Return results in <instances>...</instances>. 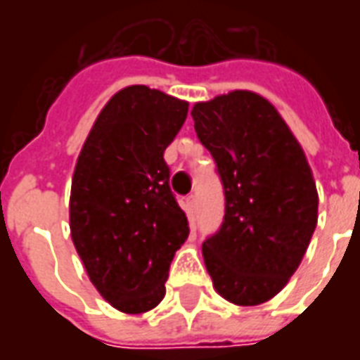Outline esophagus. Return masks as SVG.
<instances>
[{
  "label": "esophagus",
  "mask_w": 360,
  "mask_h": 360,
  "mask_svg": "<svg viewBox=\"0 0 360 360\" xmlns=\"http://www.w3.org/2000/svg\"><path fill=\"white\" fill-rule=\"evenodd\" d=\"M185 208H187L188 218H193L196 212V196H193V195L187 196V200H185Z\"/></svg>",
  "instance_id": "34e87169"
}]
</instances>
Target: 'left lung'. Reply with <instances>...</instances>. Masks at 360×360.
<instances>
[{"instance_id": "8db88e82", "label": "left lung", "mask_w": 360, "mask_h": 360, "mask_svg": "<svg viewBox=\"0 0 360 360\" xmlns=\"http://www.w3.org/2000/svg\"><path fill=\"white\" fill-rule=\"evenodd\" d=\"M216 160L226 216L202 245L214 289L255 307L287 285L318 221V191L304 150L264 96L231 90L191 110Z\"/></svg>"}]
</instances>
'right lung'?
<instances>
[{
    "instance_id": "obj_1",
    "label": "right lung",
    "mask_w": 360,
    "mask_h": 360,
    "mask_svg": "<svg viewBox=\"0 0 360 360\" xmlns=\"http://www.w3.org/2000/svg\"><path fill=\"white\" fill-rule=\"evenodd\" d=\"M187 111L188 102L162 90L125 86L98 113L77 158L73 245L98 293L125 314L160 304L169 264L188 237L164 162Z\"/></svg>"
}]
</instances>
